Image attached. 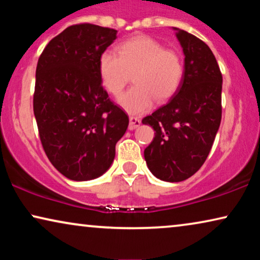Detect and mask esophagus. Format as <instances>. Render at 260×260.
Returning a JSON list of instances; mask_svg holds the SVG:
<instances>
[{
	"label": "esophagus",
	"instance_id": "esophagus-1",
	"mask_svg": "<svg viewBox=\"0 0 260 260\" xmlns=\"http://www.w3.org/2000/svg\"><path fill=\"white\" fill-rule=\"evenodd\" d=\"M140 125H141V119L137 118V117L131 116L130 117V123H129V129L135 130V129H137V127Z\"/></svg>",
	"mask_w": 260,
	"mask_h": 260
}]
</instances>
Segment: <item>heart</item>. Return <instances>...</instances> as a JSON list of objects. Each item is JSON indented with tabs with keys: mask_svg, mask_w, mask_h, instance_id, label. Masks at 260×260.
Returning a JSON list of instances; mask_svg holds the SVG:
<instances>
[{
	"mask_svg": "<svg viewBox=\"0 0 260 260\" xmlns=\"http://www.w3.org/2000/svg\"><path fill=\"white\" fill-rule=\"evenodd\" d=\"M98 73L102 86L113 97L122 93L133 76L135 86L119 98V104L129 113H142L151 109L155 99L163 103L176 94L184 67L179 53L150 37L138 35L120 42L117 54L103 52Z\"/></svg>",
	"mask_w": 260,
	"mask_h": 260,
	"instance_id": "heart-1",
	"label": "heart"
}]
</instances>
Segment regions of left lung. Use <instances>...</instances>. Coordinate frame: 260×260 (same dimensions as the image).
<instances>
[{
  "label": "left lung",
  "mask_w": 260,
  "mask_h": 260,
  "mask_svg": "<svg viewBox=\"0 0 260 260\" xmlns=\"http://www.w3.org/2000/svg\"><path fill=\"white\" fill-rule=\"evenodd\" d=\"M174 29L184 54L182 84L167 104L142 119L155 130L145 162L167 182L187 180L201 168L221 122L222 76L214 54L193 34Z\"/></svg>",
  "instance_id": "left-lung-1"
}]
</instances>
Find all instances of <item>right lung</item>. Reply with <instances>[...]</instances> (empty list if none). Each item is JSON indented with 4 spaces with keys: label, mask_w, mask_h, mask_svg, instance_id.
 Listing matches in <instances>:
<instances>
[{
    "label": "right lung",
    "mask_w": 260,
    "mask_h": 260,
    "mask_svg": "<svg viewBox=\"0 0 260 260\" xmlns=\"http://www.w3.org/2000/svg\"><path fill=\"white\" fill-rule=\"evenodd\" d=\"M116 38L112 28L73 24L53 38L39 58L33 98L39 135L49 161L70 180L103 175L129 125L98 73L99 56Z\"/></svg>",
    "instance_id": "add662e5"
}]
</instances>
